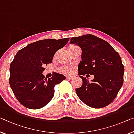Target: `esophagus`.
Instances as JSON below:
<instances>
[{
    "label": "esophagus",
    "mask_w": 134,
    "mask_h": 134,
    "mask_svg": "<svg viewBox=\"0 0 134 134\" xmlns=\"http://www.w3.org/2000/svg\"><path fill=\"white\" fill-rule=\"evenodd\" d=\"M66 79H67V80H72V79H73V77H72L67 76V77H66Z\"/></svg>",
    "instance_id": "esophagus-1"
}]
</instances>
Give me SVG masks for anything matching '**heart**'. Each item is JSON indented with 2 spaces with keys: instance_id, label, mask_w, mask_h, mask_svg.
Returning <instances> with one entry per match:
<instances>
[{
  "instance_id": "b5f03b06",
  "label": "heart",
  "mask_w": 134,
  "mask_h": 134,
  "mask_svg": "<svg viewBox=\"0 0 134 134\" xmlns=\"http://www.w3.org/2000/svg\"><path fill=\"white\" fill-rule=\"evenodd\" d=\"M78 47V46H77L76 45H71L69 47V51H72V50H74ZM71 71H72V68L70 67L65 66L61 67L60 69L61 72L63 74H65V75H69V74L71 73Z\"/></svg>"
}]
</instances>
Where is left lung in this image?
Segmentation results:
<instances>
[{
	"instance_id": "left-lung-1",
	"label": "left lung",
	"mask_w": 134,
	"mask_h": 134,
	"mask_svg": "<svg viewBox=\"0 0 134 134\" xmlns=\"http://www.w3.org/2000/svg\"><path fill=\"white\" fill-rule=\"evenodd\" d=\"M70 43L82 49L78 74L83 83L76 89L77 96L94 108L110 104L123 83L125 69L119 54L107 41L91 34L72 37ZM86 74L95 76L91 83L83 77Z\"/></svg>"
}]
</instances>
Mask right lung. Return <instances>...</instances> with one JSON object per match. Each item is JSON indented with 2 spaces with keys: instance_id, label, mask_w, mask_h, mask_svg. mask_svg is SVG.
<instances>
[{
  "instance_id": "1",
  "label": "right lung",
  "mask_w": 134,
  "mask_h": 134,
  "mask_svg": "<svg viewBox=\"0 0 134 134\" xmlns=\"http://www.w3.org/2000/svg\"><path fill=\"white\" fill-rule=\"evenodd\" d=\"M69 38L45 39L31 43L17 53L9 68V84L20 103L29 109H40L53 98L55 86L65 79L54 73L48 79L43 74L44 67L52 63L58 50L65 46Z\"/></svg>"
}]
</instances>
